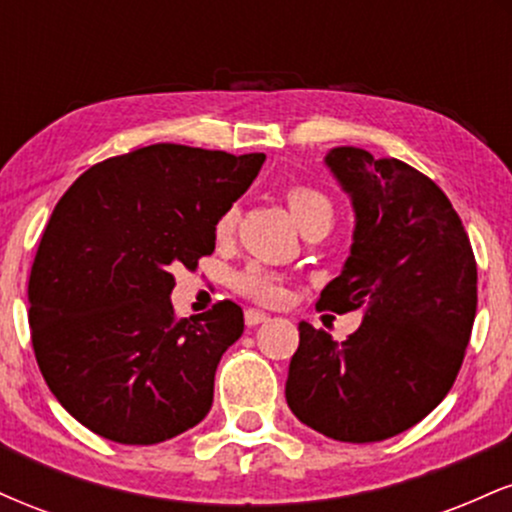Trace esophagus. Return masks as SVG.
<instances>
[{"label":"esophagus","instance_id":"obj_1","mask_svg":"<svg viewBox=\"0 0 512 512\" xmlns=\"http://www.w3.org/2000/svg\"><path fill=\"white\" fill-rule=\"evenodd\" d=\"M269 315L262 313V310H255V308H248L245 310V325L248 327H255L260 325V322H267Z\"/></svg>","mask_w":512,"mask_h":512}]
</instances>
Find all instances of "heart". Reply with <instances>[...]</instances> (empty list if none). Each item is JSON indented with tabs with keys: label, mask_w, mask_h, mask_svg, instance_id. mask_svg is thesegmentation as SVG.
<instances>
[{
	"label": "heart",
	"mask_w": 512,
	"mask_h": 512,
	"mask_svg": "<svg viewBox=\"0 0 512 512\" xmlns=\"http://www.w3.org/2000/svg\"><path fill=\"white\" fill-rule=\"evenodd\" d=\"M286 202H289V209L293 219L298 221V226L305 228L313 221H332L334 207L330 197L320 190V187L313 185H293L286 190ZM238 223V207L231 204L219 214V219L214 223V236L219 240H226L233 236ZM236 289L245 296H250L252 301L274 305L284 298V281L281 276L274 272V269L264 267V264H250L243 272L236 276Z\"/></svg>",
	"instance_id": "b5f03b06"
}]
</instances>
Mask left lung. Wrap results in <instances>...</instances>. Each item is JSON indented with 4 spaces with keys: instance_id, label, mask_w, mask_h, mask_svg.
I'll return each mask as SVG.
<instances>
[{
    "instance_id": "left-lung-1",
    "label": "left lung",
    "mask_w": 512,
    "mask_h": 512,
    "mask_svg": "<svg viewBox=\"0 0 512 512\" xmlns=\"http://www.w3.org/2000/svg\"><path fill=\"white\" fill-rule=\"evenodd\" d=\"M325 161L351 195L356 231L317 308L366 317L344 342L298 325L286 402L322 436L378 443L419 424L455 383L477 315V260L428 175L356 146Z\"/></svg>"
}]
</instances>
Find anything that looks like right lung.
<instances>
[{
    "label": "right lung",
    "instance_id": "obj_1",
    "mask_svg": "<svg viewBox=\"0 0 512 512\" xmlns=\"http://www.w3.org/2000/svg\"><path fill=\"white\" fill-rule=\"evenodd\" d=\"M264 154L151 144L79 175L52 211L28 279L40 373L79 424L122 445L197 426L243 308L219 301L178 320L175 267L197 269L214 223L250 187Z\"/></svg>",
    "mask_w": 512,
    "mask_h": 512
}]
</instances>
